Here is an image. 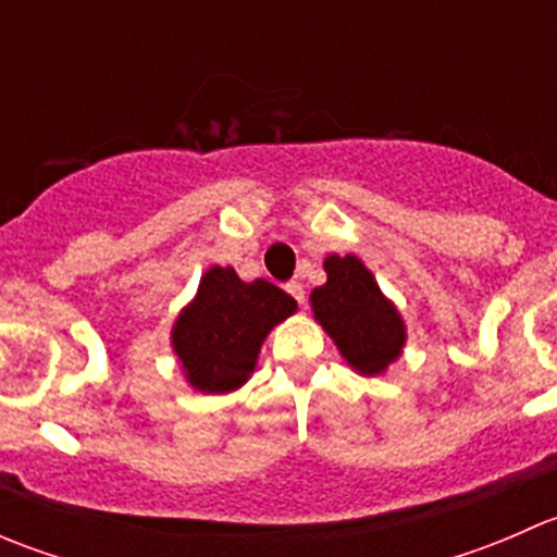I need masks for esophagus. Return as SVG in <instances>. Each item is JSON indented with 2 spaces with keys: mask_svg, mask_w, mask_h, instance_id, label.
Here are the masks:
<instances>
[{
  "mask_svg": "<svg viewBox=\"0 0 557 557\" xmlns=\"http://www.w3.org/2000/svg\"><path fill=\"white\" fill-rule=\"evenodd\" d=\"M285 290H288V294L294 296V299L299 301V305H305V285H301L299 280H290V283L285 285Z\"/></svg>",
  "mask_w": 557,
  "mask_h": 557,
  "instance_id": "34e87169",
  "label": "esophagus"
}]
</instances>
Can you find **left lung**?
<instances>
[{
  "label": "left lung",
  "mask_w": 557,
  "mask_h": 557,
  "mask_svg": "<svg viewBox=\"0 0 557 557\" xmlns=\"http://www.w3.org/2000/svg\"><path fill=\"white\" fill-rule=\"evenodd\" d=\"M325 285L312 290L314 320L329 331L345 361L361 374H383L401 356L407 329L374 274L356 256H329Z\"/></svg>",
  "instance_id": "1"
}]
</instances>
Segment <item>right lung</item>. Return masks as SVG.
<instances>
[{"label": "right lung", "instance_id": "right-lung-1", "mask_svg": "<svg viewBox=\"0 0 557 557\" xmlns=\"http://www.w3.org/2000/svg\"><path fill=\"white\" fill-rule=\"evenodd\" d=\"M296 312V301L267 280L243 283L232 267H212L196 299L172 329L188 383L201 393H228L247 383L269 331Z\"/></svg>", "mask_w": 557, "mask_h": 557}]
</instances>
